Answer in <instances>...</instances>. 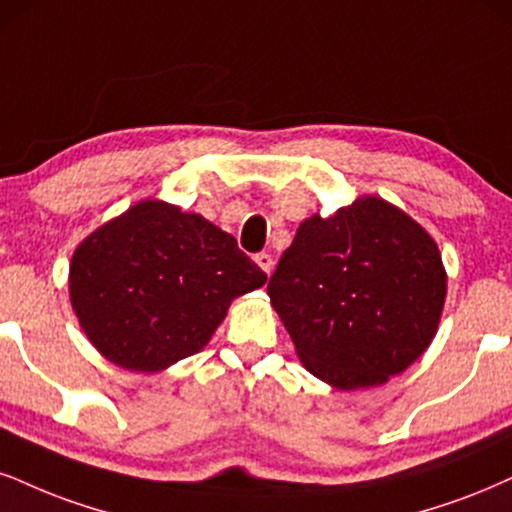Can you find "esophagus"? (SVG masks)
I'll return each instance as SVG.
<instances>
[{
	"label": "esophagus",
	"mask_w": 512,
	"mask_h": 512,
	"mask_svg": "<svg viewBox=\"0 0 512 512\" xmlns=\"http://www.w3.org/2000/svg\"><path fill=\"white\" fill-rule=\"evenodd\" d=\"M254 261L258 263V266H261L263 273L270 275V270H273V256L266 254V251H261V254L254 256Z\"/></svg>",
	"instance_id": "1"
}]
</instances>
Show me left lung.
<instances>
[{
  "label": "left lung",
  "instance_id": "1",
  "mask_svg": "<svg viewBox=\"0 0 512 512\" xmlns=\"http://www.w3.org/2000/svg\"><path fill=\"white\" fill-rule=\"evenodd\" d=\"M268 294L308 372L358 389L399 375L430 346L446 273L415 220L365 197L304 220Z\"/></svg>",
  "mask_w": 512,
  "mask_h": 512
}]
</instances>
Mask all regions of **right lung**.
<instances>
[{
  "instance_id": "1",
  "label": "right lung",
  "mask_w": 512,
  "mask_h": 512,
  "mask_svg": "<svg viewBox=\"0 0 512 512\" xmlns=\"http://www.w3.org/2000/svg\"><path fill=\"white\" fill-rule=\"evenodd\" d=\"M266 280L206 218L142 201L78 246L71 301L111 363L156 372L204 349L230 301Z\"/></svg>"
}]
</instances>
